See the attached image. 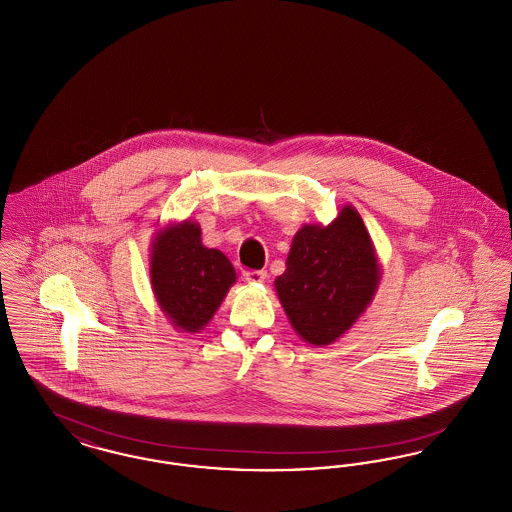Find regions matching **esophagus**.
<instances>
[{
  "instance_id": "1",
  "label": "esophagus",
  "mask_w": 512,
  "mask_h": 512,
  "mask_svg": "<svg viewBox=\"0 0 512 512\" xmlns=\"http://www.w3.org/2000/svg\"><path fill=\"white\" fill-rule=\"evenodd\" d=\"M267 278V270H245V280L251 282V284H261Z\"/></svg>"
}]
</instances>
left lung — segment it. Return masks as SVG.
Returning a JSON list of instances; mask_svg holds the SVG:
<instances>
[{
  "mask_svg": "<svg viewBox=\"0 0 512 512\" xmlns=\"http://www.w3.org/2000/svg\"><path fill=\"white\" fill-rule=\"evenodd\" d=\"M380 278L363 219L345 207L330 226H303L274 286L295 332L313 345L345 334L370 303Z\"/></svg>",
  "mask_w": 512,
  "mask_h": 512,
  "instance_id": "left-lung-1",
  "label": "left lung"
}]
</instances>
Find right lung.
<instances>
[{"label": "right lung", "instance_id": "1", "mask_svg": "<svg viewBox=\"0 0 512 512\" xmlns=\"http://www.w3.org/2000/svg\"><path fill=\"white\" fill-rule=\"evenodd\" d=\"M149 270L163 313L186 332L201 330L236 282L230 261L219 249L201 244V230L190 220L167 228L157 238Z\"/></svg>", "mask_w": 512, "mask_h": 512}]
</instances>
